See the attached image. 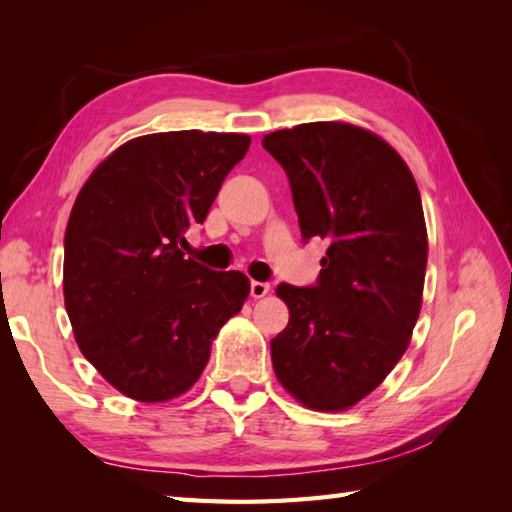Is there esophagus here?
<instances>
[{
    "instance_id": "obj_1",
    "label": "esophagus",
    "mask_w": 512,
    "mask_h": 512,
    "mask_svg": "<svg viewBox=\"0 0 512 512\" xmlns=\"http://www.w3.org/2000/svg\"><path fill=\"white\" fill-rule=\"evenodd\" d=\"M270 292V284L266 281H250V297L253 299H262Z\"/></svg>"
}]
</instances>
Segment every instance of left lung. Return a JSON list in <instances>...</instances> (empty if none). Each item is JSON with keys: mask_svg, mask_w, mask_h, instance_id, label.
<instances>
[{"mask_svg": "<svg viewBox=\"0 0 512 512\" xmlns=\"http://www.w3.org/2000/svg\"><path fill=\"white\" fill-rule=\"evenodd\" d=\"M262 145L286 171L303 242H330L317 284L277 286L290 321L270 341L275 374L306 407L341 411L383 383L418 321V184L383 138L347 123L279 129Z\"/></svg>", "mask_w": 512, "mask_h": 512, "instance_id": "8db88e82", "label": "left lung"}]
</instances>
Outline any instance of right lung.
Listing matches in <instances>:
<instances>
[{"label": "right lung", "mask_w": 512, "mask_h": 512, "mask_svg": "<svg viewBox=\"0 0 512 512\" xmlns=\"http://www.w3.org/2000/svg\"><path fill=\"white\" fill-rule=\"evenodd\" d=\"M250 138L167 132L129 140L76 198L63 242L65 310L83 356L140 402L184 394L211 341L242 310L248 279L184 257Z\"/></svg>", "instance_id": "add662e5"}]
</instances>
